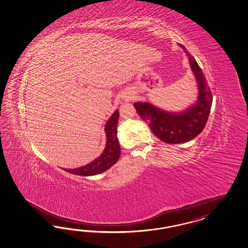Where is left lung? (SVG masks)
Segmentation results:
<instances>
[{
    "label": "left lung",
    "instance_id": "obj_1",
    "mask_svg": "<svg viewBox=\"0 0 248 248\" xmlns=\"http://www.w3.org/2000/svg\"><path fill=\"white\" fill-rule=\"evenodd\" d=\"M186 56L198 89V99L182 111H169L148 101L135 102V108L143 121L148 122L152 132L162 141L179 144L189 141L204 129L210 113L213 96L205 75L195 58L178 43Z\"/></svg>",
    "mask_w": 248,
    "mask_h": 248
}]
</instances>
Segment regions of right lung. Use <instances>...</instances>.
Segmentation results:
<instances>
[{
    "label": "right lung",
    "instance_id": "obj_1",
    "mask_svg": "<svg viewBox=\"0 0 248 248\" xmlns=\"http://www.w3.org/2000/svg\"><path fill=\"white\" fill-rule=\"evenodd\" d=\"M119 110L116 109L105 124L106 145L102 153L97 158L85 166L77 169H63L65 171L78 176H95L110 169L121 156V146L117 138V127L119 121Z\"/></svg>",
    "mask_w": 248,
    "mask_h": 248
}]
</instances>
